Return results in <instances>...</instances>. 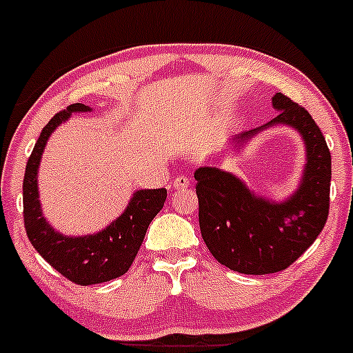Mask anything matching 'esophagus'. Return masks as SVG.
Returning a JSON list of instances; mask_svg holds the SVG:
<instances>
[{"mask_svg":"<svg viewBox=\"0 0 353 353\" xmlns=\"http://www.w3.org/2000/svg\"><path fill=\"white\" fill-rule=\"evenodd\" d=\"M188 185H190V178L187 176H176L175 180H173V188H175L176 192L185 190V188H188Z\"/></svg>","mask_w":353,"mask_h":353,"instance_id":"34e87169","label":"esophagus"}]
</instances>
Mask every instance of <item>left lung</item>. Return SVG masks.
Listing matches in <instances>:
<instances>
[{"label": "left lung", "mask_w": 353, "mask_h": 353, "mask_svg": "<svg viewBox=\"0 0 353 353\" xmlns=\"http://www.w3.org/2000/svg\"><path fill=\"white\" fill-rule=\"evenodd\" d=\"M277 117L232 139L234 148L268 125H290L306 144L299 188L284 202L253 194L238 176L216 166L195 170L199 224L207 248L219 263L246 275L285 270L314 243L330 210L332 154L310 112L289 97L272 98Z\"/></svg>", "instance_id": "obj_1"}]
</instances>
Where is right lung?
<instances>
[{"label":"right lung","mask_w":353,"mask_h":353,"mask_svg":"<svg viewBox=\"0 0 353 353\" xmlns=\"http://www.w3.org/2000/svg\"><path fill=\"white\" fill-rule=\"evenodd\" d=\"M90 110L88 105L72 103L50 119L28 158L23 178V221L32 246L50 267L78 285L101 284L125 274L143 245L148 226L166 201L165 188L137 190L121 216L97 234L64 236L54 231L42 216L39 201L37 172L43 148L72 112Z\"/></svg>","instance_id":"1"}]
</instances>
